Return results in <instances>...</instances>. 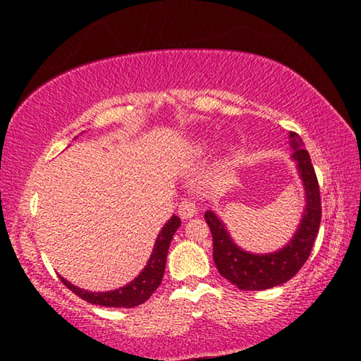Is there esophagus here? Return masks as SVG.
Instances as JSON below:
<instances>
[{
	"instance_id": "34e87169",
	"label": "esophagus",
	"mask_w": 361,
	"mask_h": 361,
	"mask_svg": "<svg viewBox=\"0 0 361 361\" xmlns=\"http://www.w3.org/2000/svg\"><path fill=\"white\" fill-rule=\"evenodd\" d=\"M178 213L183 219L192 218L197 215V205H195L192 200H189V199L181 200V204L178 207Z\"/></svg>"
}]
</instances>
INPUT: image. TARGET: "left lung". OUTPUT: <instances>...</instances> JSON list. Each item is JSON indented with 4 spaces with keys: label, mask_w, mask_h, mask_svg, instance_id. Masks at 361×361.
I'll list each match as a JSON object with an SVG mask.
<instances>
[{
    "label": "left lung",
    "mask_w": 361,
    "mask_h": 361,
    "mask_svg": "<svg viewBox=\"0 0 361 361\" xmlns=\"http://www.w3.org/2000/svg\"><path fill=\"white\" fill-rule=\"evenodd\" d=\"M293 159L298 164L305 194V209L295 235L279 252L256 255L248 253L232 242L224 223L213 212H205V221L213 237V261L218 272L237 288L247 291L267 290L295 277L307 261L322 219L320 188L317 175L305 151L301 137L290 132Z\"/></svg>",
    "instance_id": "1"
}]
</instances>
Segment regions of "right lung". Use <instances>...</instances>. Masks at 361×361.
<instances>
[{
  "mask_svg": "<svg viewBox=\"0 0 361 361\" xmlns=\"http://www.w3.org/2000/svg\"><path fill=\"white\" fill-rule=\"evenodd\" d=\"M181 226V219L178 216H172L164 226L162 231L159 232L154 248L148 259V264L143 269L138 276L132 280L130 283L126 286H121L118 290L105 291V293H92L78 288L68 280L60 277L65 286L78 295L84 301L90 304L103 305V307H135V305L143 304L148 301L149 296L157 290L161 285L164 272H166V262H167V253L170 242L173 239V234Z\"/></svg>",
  "mask_w": 361,
  "mask_h": 361,
  "instance_id": "1",
  "label": "right lung"
}]
</instances>
